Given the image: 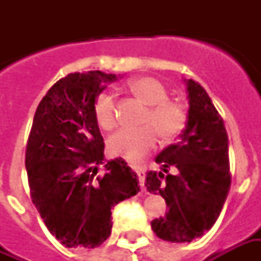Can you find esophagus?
Segmentation results:
<instances>
[{
  "label": "esophagus",
  "mask_w": 261,
  "mask_h": 261,
  "mask_svg": "<svg viewBox=\"0 0 261 261\" xmlns=\"http://www.w3.org/2000/svg\"><path fill=\"white\" fill-rule=\"evenodd\" d=\"M136 170L137 176H138V180H140V186L142 190H145V170L144 169H134Z\"/></svg>",
  "instance_id": "34e87169"
}]
</instances>
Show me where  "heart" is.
Segmentation results:
<instances>
[{"mask_svg":"<svg viewBox=\"0 0 261 261\" xmlns=\"http://www.w3.org/2000/svg\"><path fill=\"white\" fill-rule=\"evenodd\" d=\"M127 91L148 106L141 121L145 125L117 131L110 137L108 148L113 156L137 164L155 148L158 141L156 133L164 141H172L185 130L187 112L180 102L168 99L169 89L158 78H133L127 82ZM93 113L97 124L105 130H112L116 125V99L113 95L102 92L95 100Z\"/></svg>","mask_w":261,"mask_h":261,"instance_id":"obj_1","label":"heart"}]
</instances>
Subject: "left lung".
<instances>
[{
	"label": "left lung",
	"mask_w": 261,
	"mask_h": 261,
	"mask_svg": "<svg viewBox=\"0 0 261 261\" xmlns=\"http://www.w3.org/2000/svg\"><path fill=\"white\" fill-rule=\"evenodd\" d=\"M189 93L186 128L180 140L155 158L161 172L147 173L149 193L164 197L168 213L151 222L158 238L192 242L213 228L230 187L228 134L205 89L185 81ZM172 170L169 172V169Z\"/></svg>",
	"instance_id": "left-lung-1"
}]
</instances>
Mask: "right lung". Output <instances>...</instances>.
<instances>
[{"label": "right lung", "mask_w": 261, "mask_h": 261, "mask_svg": "<svg viewBox=\"0 0 261 261\" xmlns=\"http://www.w3.org/2000/svg\"><path fill=\"white\" fill-rule=\"evenodd\" d=\"M114 74H68L54 84L33 117L26 145L31 197L64 246L93 249L112 233V208L140 192L124 159L105 161V142L93 113L96 97Z\"/></svg>", "instance_id": "right-lung-1"}]
</instances>
